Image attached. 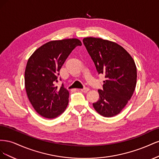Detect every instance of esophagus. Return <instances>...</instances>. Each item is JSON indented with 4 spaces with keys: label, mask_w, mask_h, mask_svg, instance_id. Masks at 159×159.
<instances>
[{
    "label": "esophagus",
    "mask_w": 159,
    "mask_h": 159,
    "mask_svg": "<svg viewBox=\"0 0 159 159\" xmlns=\"http://www.w3.org/2000/svg\"><path fill=\"white\" fill-rule=\"evenodd\" d=\"M81 91H82V92H88V91L89 90V89L88 88H83V89H80Z\"/></svg>",
    "instance_id": "esophagus-1"
}]
</instances>
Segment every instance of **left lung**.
<instances>
[{
    "instance_id": "left-lung-1",
    "label": "left lung",
    "mask_w": 159,
    "mask_h": 159,
    "mask_svg": "<svg viewBox=\"0 0 159 159\" xmlns=\"http://www.w3.org/2000/svg\"><path fill=\"white\" fill-rule=\"evenodd\" d=\"M98 74L105 75L99 99L93 103L105 117L119 114L130 100L136 87L137 68L129 53L117 43L92 37L83 39Z\"/></svg>"
}]
</instances>
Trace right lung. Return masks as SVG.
I'll use <instances>...</instances> for the list:
<instances>
[{
    "label": "right lung",
    "mask_w": 159,
    "mask_h": 159,
    "mask_svg": "<svg viewBox=\"0 0 159 159\" xmlns=\"http://www.w3.org/2000/svg\"><path fill=\"white\" fill-rule=\"evenodd\" d=\"M78 46H81V42L76 38L50 41L38 48L28 59L25 88L30 102L41 116L56 118L68 106L69 91L63 84L60 88L55 84L61 66Z\"/></svg>",
    "instance_id": "right-lung-1"
}]
</instances>
